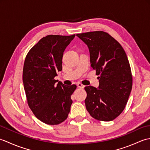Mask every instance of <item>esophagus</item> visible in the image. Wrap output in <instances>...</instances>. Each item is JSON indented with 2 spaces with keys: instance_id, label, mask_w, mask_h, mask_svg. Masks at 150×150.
Returning <instances> with one entry per match:
<instances>
[{
  "instance_id": "34e87169",
  "label": "esophagus",
  "mask_w": 150,
  "mask_h": 150,
  "mask_svg": "<svg viewBox=\"0 0 150 150\" xmlns=\"http://www.w3.org/2000/svg\"><path fill=\"white\" fill-rule=\"evenodd\" d=\"M77 86L78 88H84V86L83 84H82L81 83H80V82H78V83L77 84Z\"/></svg>"
}]
</instances>
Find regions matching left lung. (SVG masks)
<instances>
[{"instance_id":"8db88e82","label":"left lung","mask_w":150,"mask_h":150,"mask_svg":"<svg viewBox=\"0 0 150 150\" xmlns=\"http://www.w3.org/2000/svg\"><path fill=\"white\" fill-rule=\"evenodd\" d=\"M90 52L91 68L100 75L98 88H84L86 110L94 119L111 121L122 112L132 88L131 68L120 44L104 31L77 34Z\"/></svg>"}]
</instances>
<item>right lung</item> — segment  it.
<instances>
[{"label": "right lung", "mask_w": 150, "mask_h": 150, "mask_svg": "<svg viewBox=\"0 0 150 150\" xmlns=\"http://www.w3.org/2000/svg\"><path fill=\"white\" fill-rule=\"evenodd\" d=\"M75 37H43L25 59L22 80L28 105L38 119L49 125L64 121L73 103L71 95L77 86H65L55 77L62 70L64 52Z\"/></svg>", "instance_id": "1"}]
</instances>
